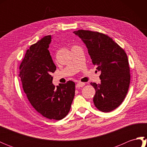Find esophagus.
Returning <instances> with one entry per match:
<instances>
[{
	"label": "esophagus",
	"instance_id": "obj_1",
	"mask_svg": "<svg viewBox=\"0 0 147 147\" xmlns=\"http://www.w3.org/2000/svg\"><path fill=\"white\" fill-rule=\"evenodd\" d=\"M85 83L78 82V83H77V86H78V87H83V86H85Z\"/></svg>",
	"mask_w": 147,
	"mask_h": 147
}]
</instances>
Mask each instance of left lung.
Returning a JSON list of instances; mask_svg holds the SVG:
<instances>
[{"label":"left lung","mask_w":147,"mask_h":147,"mask_svg":"<svg viewBox=\"0 0 147 147\" xmlns=\"http://www.w3.org/2000/svg\"><path fill=\"white\" fill-rule=\"evenodd\" d=\"M88 49L93 65L100 71V83L90 84L95 89L93 103L98 110L109 112L125 98L130 83L128 59L124 50L105 34L88 30L73 32Z\"/></svg>","instance_id":"1"}]
</instances>
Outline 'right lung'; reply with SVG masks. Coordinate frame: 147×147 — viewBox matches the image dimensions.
<instances>
[{"label": "right lung", "mask_w": 147, "mask_h": 147, "mask_svg": "<svg viewBox=\"0 0 147 147\" xmlns=\"http://www.w3.org/2000/svg\"><path fill=\"white\" fill-rule=\"evenodd\" d=\"M51 35L45 36L28 49L20 66L19 76L30 104L49 119L61 120L70 111L75 83L69 81L55 87L52 73L56 66L49 51Z\"/></svg>", "instance_id": "add662e5"}]
</instances>
